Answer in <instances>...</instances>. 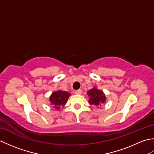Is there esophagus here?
<instances>
[{
  "label": "esophagus",
  "mask_w": 154,
  "mask_h": 154,
  "mask_svg": "<svg viewBox=\"0 0 154 154\" xmlns=\"http://www.w3.org/2000/svg\"><path fill=\"white\" fill-rule=\"evenodd\" d=\"M81 93H82V91H81V89L77 90V91H75V94H81Z\"/></svg>",
  "instance_id": "esophagus-1"
}]
</instances>
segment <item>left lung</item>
<instances>
[{
	"label": "left lung",
	"mask_w": 154,
	"mask_h": 154,
	"mask_svg": "<svg viewBox=\"0 0 154 154\" xmlns=\"http://www.w3.org/2000/svg\"><path fill=\"white\" fill-rule=\"evenodd\" d=\"M87 95L89 98L88 102L90 105H94L99 108V106L106 102V98L105 94L103 91L98 89L97 87H94L88 91Z\"/></svg>",
	"instance_id": "left-lung-1"
}]
</instances>
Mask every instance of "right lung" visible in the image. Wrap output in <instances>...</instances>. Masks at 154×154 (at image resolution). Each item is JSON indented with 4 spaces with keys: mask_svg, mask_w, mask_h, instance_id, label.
I'll return each instance as SVG.
<instances>
[{
    "mask_svg": "<svg viewBox=\"0 0 154 154\" xmlns=\"http://www.w3.org/2000/svg\"><path fill=\"white\" fill-rule=\"evenodd\" d=\"M71 96V94L67 91L57 90L51 93L49 97V100L51 104L52 107L56 110H59L60 108L66 104L69 97Z\"/></svg>",
    "mask_w": 154,
    "mask_h": 154,
    "instance_id": "obj_1",
    "label": "right lung"
}]
</instances>
